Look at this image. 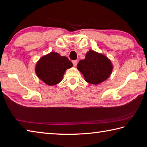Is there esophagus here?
Returning <instances> with one entry per match:
<instances>
[{
  "instance_id": "34e87169",
  "label": "esophagus",
  "mask_w": 147,
  "mask_h": 147,
  "mask_svg": "<svg viewBox=\"0 0 147 147\" xmlns=\"http://www.w3.org/2000/svg\"><path fill=\"white\" fill-rule=\"evenodd\" d=\"M78 61L77 60H74V61H73V65H74V66H76V65L78 64Z\"/></svg>"
}]
</instances>
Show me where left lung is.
I'll return each instance as SVG.
<instances>
[{
	"label": "left lung",
	"instance_id": "1",
	"mask_svg": "<svg viewBox=\"0 0 147 147\" xmlns=\"http://www.w3.org/2000/svg\"><path fill=\"white\" fill-rule=\"evenodd\" d=\"M77 68L83 74L86 82L98 84L110 76L113 66L105 56L91 50L86 53L84 59L79 61Z\"/></svg>",
	"mask_w": 147,
	"mask_h": 147
}]
</instances>
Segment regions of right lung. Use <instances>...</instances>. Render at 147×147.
<instances>
[{"label": "right lung", "mask_w": 147, "mask_h": 147, "mask_svg": "<svg viewBox=\"0 0 147 147\" xmlns=\"http://www.w3.org/2000/svg\"><path fill=\"white\" fill-rule=\"evenodd\" d=\"M72 66L73 63L67 57L53 52L40 58L36 65V73L44 83L53 86L59 83L66 70Z\"/></svg>", "instance_id": "add662e5"}]
</instances>
